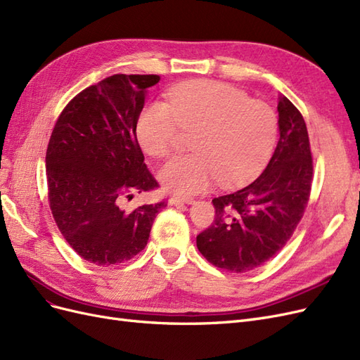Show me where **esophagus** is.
<instances>
[{"mask_svg": "<svg viewBox=\"0 0 360 360\" xmlns=\"http://www.w3.org/2000/svg\"><path fill=\"white\" fill-rule=\"evenodd\" d=\"M169 205H183V204H192V198H180V197H171L169 198Z\"/></svg>", "mask_w": 360, "mask_h": 360, "instance_id": "1", "label": "esophagus"}]
</instances>
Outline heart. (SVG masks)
<instances>
[{"label": "heart", "mask_w": 360, "mask_h": 360, "mask_svg": "<svg viewBox=\"0 0 360 360\" xmlns=\"http://www.w3.org/2000/svg\"><path fill=\"white\" fill-rule=\"evenodd\" d=\"M168 102H148L136 120L138 143L153 158L169 153L179 127L195 134L193 153L174 156L159 169L165 191L188 197L216 180L234 188L267 163L278 135V118L267 103L217 81L181 84L169 91Z\"/></svg>", "instance_id": "1"}]
</instances>
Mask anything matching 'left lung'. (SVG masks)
Listing matches in <instances>:
<instances>
[{"label":"left lung","instance_id":"1","mask_svg":"<svg viewBox=\"0 0 360 360\" xmlns=\"http://www.w3.org/2000/svg\"><path fill=\"white\" fill-rule=\"evenodd\" d=\"M279 141L261 176L212 202L214 224L197 248L216 267L243 274L264 264L290 240L309 200L312 158L307 124L285 96L278 101Z\"/></svg>","mask_w":360,"mask_h":360}]
</instances>
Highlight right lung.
Masks as SVG:
<instances>
[{
  "instance_id": "1",
  "label": "right lung",
  "mask_w": 360,
  "mask_h": 360,
  "mask_svg": "<svg viewBox=\"0 0 360 360\" xmlns=\"http://www.w3.org/2000/svg\"><path fill=\"white\" fill-rule=\"evenodd\" d=\"M158 75H112L75 96L46 151L49 204L63 237L96 266L134 258L165 202L129 210L124 198L158 188L136 138V120Z\"/></svg>"
}]
</instances>
